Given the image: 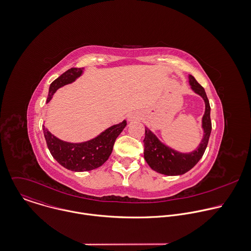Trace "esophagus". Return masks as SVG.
I'll use <instances>...</instances> for the list:
<instances>
[{
	"mask_svg": "<svg viewBox=\"0 0 251 251\" xmlns=\"http://www.w3.org/2000/svg\"><path fill=\"white\" fill-rule=\"evenodd\" d=\"M130 119H131V118H130Z\"/></svg>",
	"mask_w": 251,
	"mask_h": 251,
	"instance_id": "esophagus-1",
	"label": "esophagus"
}]
</instances>
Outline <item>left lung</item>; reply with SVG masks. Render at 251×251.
Wrapping results in <instances>:
<instances>
[{
  "label": "left lung",
  "mask_w": 251,
  "mask_h": 251,
  "mask_svg": "<svg viewBox=\"0 0 251 251\" xmlns=\"http://www.w3.org/2000/svg\"><path fill=\"white\" fill-rule=\"evenodd\" d=\"M189 79L192 89L197 94L201 95L205 101V112L202 117L204 136L198 150L191 153H181L161 144L158 139L148 128H146V136L144 139V156L150 167L160 174L176 176L185 174L191 170L202 157L209 141L212 129L209 100L203 87L195 79V77L190 75Z\"/></svg>",
  "instance_id": "left-lung-1"
}]
</instances>
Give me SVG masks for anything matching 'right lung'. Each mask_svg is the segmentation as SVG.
<instances>
[{"label": "right lung", "mask_w": 251, "mask_h": 251, "mask_svg": "<svg viewBox=\"0 0 251 251\" xmlns=\"http://www.w3.org/2000/svg\"><path fill=\"white\" fill-rule=\"evenodd\" d=\"M83 68H70L56 78L50 86L47 102H49L54 92L71 82L82 74ZM127 125L126 120L113 125L102 132L97 138L81 143L71 144L63 142L54 137L43 125L44 136L48 149L52 157L63 167L75 172L90 171L101 166L111 154L114 142Z\"/></svg>", "instance_id": "1"}]
</instances>
